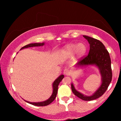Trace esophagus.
<instances>
[{
	"label": "esophagus",
	"mask_w": 121,
	"mask_h": 121,
	"mask_svg": "<svg viewBox=\"0 0 121 121\" xmlns=\"http://www.w3.org/2000/svg\"><path fill=\"white\" fill-rule=\"evenodd\" d=\"M63 73L64 75H69L71 74V71L70 69H69L68 68H65L63 71Z\"/></svg>",
	"instance_id": "esophagus-1"
}]
</instances>
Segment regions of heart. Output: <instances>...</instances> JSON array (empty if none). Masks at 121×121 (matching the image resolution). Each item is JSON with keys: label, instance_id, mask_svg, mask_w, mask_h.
<instances>
[{"label": "heart", "instance_id": "b5f03b06", "mask_svg": "<svg viewBox=\"0 0 121 121\" xmlns=\"http://www.w3.org/2000/svg\"><path fill=\"white\" fill-rule=\"evenodd\" d=\"M86 51V47L85 44L80 43L79 44H70L66 46L63 52L67 56H72L76 53L78 56H82Z\"/></svg>", "mask_w": 121, "mask_h": 121}]
</instances>
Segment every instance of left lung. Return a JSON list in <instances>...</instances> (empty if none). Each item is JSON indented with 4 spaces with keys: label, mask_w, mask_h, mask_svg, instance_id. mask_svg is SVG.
Segmentation results:
<instances>
[{
    "label": "left lung",
    "mask_w": 121,
    "mask_h": 121,
    "mask_svg": "<svg viewBox=\"0 0 121 121\" xmlns=\"http://www.w3.org/2000/svg\"><path fill=\"white\" fill-rule=\"evenodd\" d=\"M83 37L90 44V51L87 56L79 59L77 65H96L101 74L102 84L96 91L90 96L82 95L76 90L73 84H71V87L74 95L84 101H91L101 96L108 88L112 77L111 61L108 52L101 41L87 36L84 35Z\"/></svg>",
    "instance_id": "left-lung-1"
}]
</instances>
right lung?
<instances>
[{
  "label": "right lung",
  "instance_id": "right-lung-1",
  "mask_svg": "<svg viewBox=\"0 0 121 121\" xmlns=\"http://www.w3.org/2000/svg\"><path fill=\"white\" fill-rule=\"evenodd\" d=\"M44 43H30L24 46V47L21 48V49L25 48H28V47L41 46L44 45ZM63 78H64V75H61L53 82V90L52 95H51V96L49 97V99H48L47 100L45 101L40 102H30L27 101H25L30 104H32L33 105L37 106H45L48 105L49 104L52 103V102L54 100V99H56V96H57V92H58V87L59 83H60V82L62 80V79H63Z\"/></svg>",
  "mask_w": 121,
  "mask_h": 121
}]
</instances>
